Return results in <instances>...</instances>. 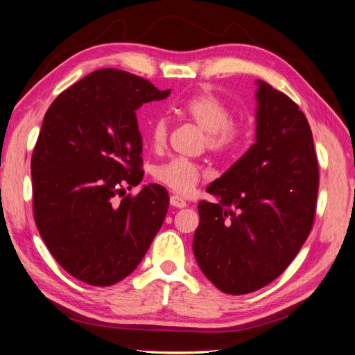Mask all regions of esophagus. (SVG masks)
Returning <instances> with one entry per match:
<instances>
[{
  "label": "esophagus",
  "instance_id": "34e87169",
  "mask_svg": "<svg viewBox=\"0 0 355 355\" xmlns=\"http://www.w3.org/2000/svg\"><path fill=\"white\" fill-rule=\"evenodd\" d=\"M169 201H171L172 207H177V209H184L186 205H187V202L180 195H171V200Z\"/></svg>",
  "mask_w": 355,
  "mask_h": 355
}]
</instances>
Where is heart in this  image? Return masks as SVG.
Listing matches in <instances>:
<instances>
[{
	"label": "heart",
	"mask_w": 355,
	"mask_h": 355,
	"mask_svg": "<svg viewBox=\"0 0 355 355\" xmlns=\"http://www.w3.org/2000/svg\"><path fill=\"white\" fill-rule=\"evenodd\" d=\"M177 113L191 119L204 131V144L207 150L216 155H225L234 151L245 137V122L232 116L228 104L211 90H200L178 104ZM169 135V121L157 116L150 125L148 139L154 150H162L166 145ZM205 171L195 162L186 159H172L154 169V178L168 186L177 193L192 192Z\"/></svg>",
	"instance_id": "b5f03b06"
}]
</instances>
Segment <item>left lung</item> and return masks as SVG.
I'll use <instances>...</instances> for the list:
<instances>
[{"label":"left lung","instance_id":"8db88e82","mask_svg":"<svg viewBox=\"0 0 355 355\" xmlns=\"http://www.w3.org/2000/svg\"><path fill=\"white\" fill-rule=\"evenodd\" d=\"M255 144L198 204L193 254L219 291L245 295L283 274L309 237L319 187L313 136L300 107L257 81Z\"/></svg>","mask_w":355,"mask_h":355}]
</instances>
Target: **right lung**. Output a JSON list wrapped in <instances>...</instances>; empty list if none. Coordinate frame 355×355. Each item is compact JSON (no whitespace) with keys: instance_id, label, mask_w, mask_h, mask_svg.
Instances as JSON below:
<instances>
[{"instance_id":"add662e5","label":"right lung","mask_w":355,"mask_h":355,"mask_svg":"<svg viewBox=\"0 0 355 355\" xmlns=\"http://www.w3.org/2000/svg\"><path fill=\"white\" fill-rule=\"evenodd\" d=\"M169 94L105 68L63 90L45 113L31 155L33 213L49 252L80 282H121L163 224L169 209L163 186L123 195L144 178L136 110Z\"/></svg>"}]
</instances>
